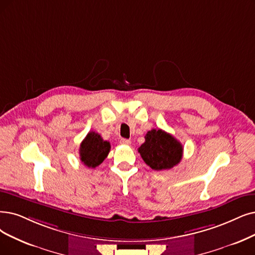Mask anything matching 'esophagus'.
Listing matches in <instances>:
<instances>
[{
	"label": "esophagus",
	"mask_w": 255,
	"mask_h": 255,
	"mask_svg": "<svg viewBox=\"0 0 255 255\" xmlns=\"http://www.w3.org/2000/svg\"><path fill=\"white\" fill-rule=\"evenodd\" d=\"M120 143L124 144V145H129V144H130V140L124 138V139L120 140Z\"/></svg>",
	"instance_id": "34e87169"
}]
</instances>
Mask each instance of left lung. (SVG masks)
I'll return each instance as SVG.
<instances>
[{
    "mask_svg": "<svg viewBox=\"0 0 255 255\" xmlns=\"http://www.w3.org/2000/svg\"><path fill=\"white\" fill-rule=\"evenodd\" d=\"M145 142L138 151L146 164L154 170L169 169L182 159L183 146L180 142L163 129L148 130Z\"/></svg>",
    "mask_w": 255,
    "mask_h": 255,
    "instance_id": "8db88e82",
    "label": "left lung"
}]
</instances>
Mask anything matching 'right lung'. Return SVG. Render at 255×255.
<instances>
[{"instance_id": "obj_1", "label": "right lung", "mask_w": 255, "mask_h": 255, "mask_svg": "<svg viewBox=\"0 0 255 255\" xmlns=\"http://www.w3.org/2000/svg\"><path fill=\"white\" fill-rule=\"evenodd\" d=\"M110 149L109 141H105L95 131H90L80 143L79 157L86 166L95 168L108 157Z\"/></svg>"}]
</instances>
